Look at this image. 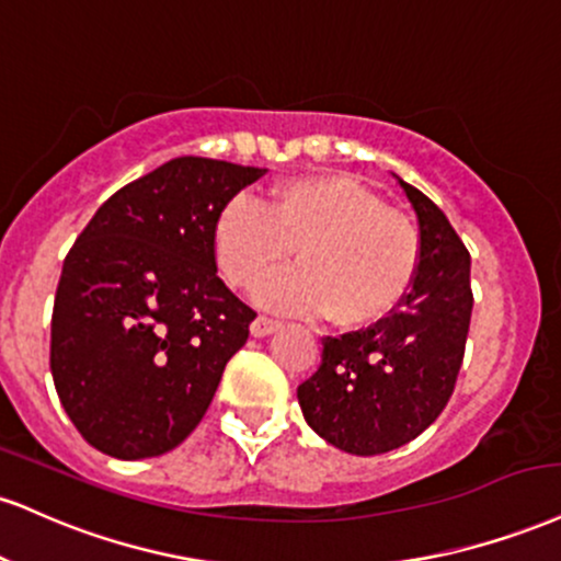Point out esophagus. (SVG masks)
<instances>
[{
	"mask_svg": "<svg viewBox=\"0 0 561 561\" xmlns=\"http://www.w3.org/2000/svg\"><path fill=\"white\" fill-rule=\"evenodd\" d=\"M279 327H282V321L268 319V316H259V319L251 323V334L253 336H266V334H274Z\"/></svg>",
	"mask_w": 561,
	"mask_h": 561,
	"instance_id": "34e87169",
	"label": "esophagus"
}]
</instances>
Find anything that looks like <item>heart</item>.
Masks as SVG:
<instances>
[{
  "mask_svg": "<svg viewBox=\"0 0 561 561\" xmlns=\"http://www.w3.org/2000/svg\"><path fill=\"white\" fill-rule=\"evenodd\" d=\"M298 248L300 266L266 279L259 300L340 327L387 319L413 285L421 240L404 216L345 174L276 182L266 204L238 195L214 225V259L232 287L251 289Z\"/></svg>",
  "mask_w": 561,
  "mask_h": 561,
  "instance_id": "heart-1",
  "label": "heart"
}]
</instances>
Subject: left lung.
<instances>
[{"mask_svg": "<svg viewBox=\"0 0 561 561\" xmlns=\"http://www.w3.org/2000/svg\"><path fill=\"white\" fill-rule=\"evenodd\" d=\"M415 208L421 263L387 319L323 336L321 366L298 387L308 426L350 455L413 442L447 408L468 342L470 253L434 201L400 180Z\"/></svg>", "mask_w": 561, "mask_h": 561, "instance_id": "obj_1", "label": "left lung"}]
</instances>
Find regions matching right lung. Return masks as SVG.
Listing matches in <instances>:
<instances>
[{
    "label": "right lung",
    "mask_w": 561,
    "mask_h": 561,
    "mask_svg": "<svg viewBox=\"0 0 561 561\" xmlns=\"http://www.w3.org/2000/svg\"><path fill=\"white\" fill-rule=\"evenodd\" d=\"M261 174L172 159L119 187L78 234L54 295L49 366L91 447L159 457L206 415L255 319L216 276L214 225Z\"/></svg>",
    "instance_id": "1"
}]
</instances>
